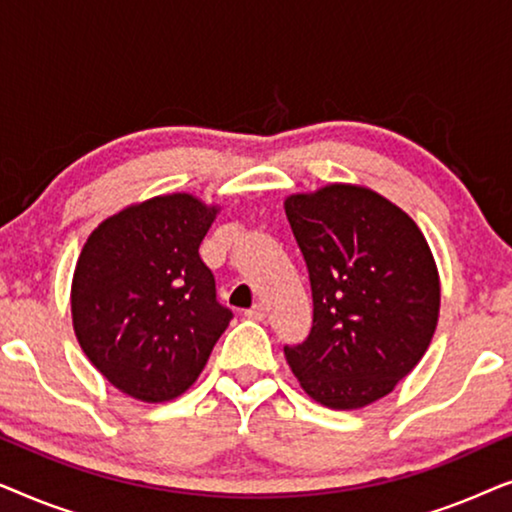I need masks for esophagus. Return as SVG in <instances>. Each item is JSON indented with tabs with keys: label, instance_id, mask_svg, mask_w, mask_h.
Segmentation results:
<instances>
[{
	"label": "esophagus",
	"instance_id": "obj_1",
	"mask_svg": "<svg viewBox=\"0 0 512 512\" xmlns=\"http://www.w3.org/2000/svg\"><path fill=\"white\" fill-rule=\"evenodd\" d=\"M244 317H249V319H254V321H263L265 319V307L261 303H256L254 307H251V310L244 312Z\"/></svg>",
	"mask_w": 512,
	"mask_h": 512
}]
</instances>
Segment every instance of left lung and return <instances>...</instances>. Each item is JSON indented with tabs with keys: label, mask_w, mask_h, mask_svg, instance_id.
<instances>
[{
	"label": "left lung",
	"mask_w": 512,
	"mask_h": 512,
	"mask_svg": "<svg viewBox=\"0 0 512 512\" xmlns=\"http://www.w3.org/2000/svg\"><path fill=\"white\" fill-rule=\"evenodd\" d=\"M310 272L312 331L284 347L314 401L359 410L394 391L436 333L440 277L417 223L384 195L328 184L284 200Z\"/></svg>",
	"instance_id": "1"
}]
</instances>
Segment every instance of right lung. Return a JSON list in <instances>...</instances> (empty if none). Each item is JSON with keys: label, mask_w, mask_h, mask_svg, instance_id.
Here are the masks:
<instances>
[{"label": "right lung", "mask_w": 512, "mask_h": 512, "mask_svg": "<svg viewBox=\"0 0 512 512\" xmlns=\"http://www.w3.org/2000/svg\"><path fill=\"white\" fill-rule=\"evenodd\" d=\"M219 207L156 195L104 219L72 279L76 340L118 391L165 403L198 380L233 312L198 254Z\"/></svg>", "instance_id": "1"}]
</instances>
